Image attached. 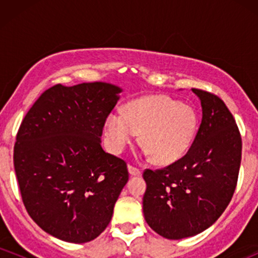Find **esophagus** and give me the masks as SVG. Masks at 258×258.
I'll return each instance as SVG.
<instances>
[{
    "instance_id": "obj_1",
    "label": "esophagus",
    "mask_w": 258,
    "mask_h": 258,
    "mask_svg": "<svg viewBox=\"0 0 258 258\" xmlns=\"http://www.w3.org/2000/svg\"><path fill=\"white\" fill-rule=\"evenodd\" d=\"M128 172L131 176H141L142 171L139 168L132 166V165H128Z\"/></svg>"
}]
</instances>
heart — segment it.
<instances>
[{
	"label": "heart",
	"instance_id": "heart-1",
	"mask_svg": "<svg viewBox=\"0 0 258 258\" xmlns=\"http://www.w3.org/2000/svg\"><path fill=\"white\" fill-rule=\"evenodd\" d=\"M198 128L197 112L167 96L142 97L126 105L123 114L106 117L105 137L109 149L119 154L141 133V144L159 165L177 161L193 143Z\"/></svg>",
	"mask_w": 258,
	"mask_h": 258
}]
</instances>
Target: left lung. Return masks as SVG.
<instances>
[{"label": "left lung", "instance_id": "left-lung-1", "mask_svg": "<svg viewBox=\"0 0 258 258\" xmlns=\"http://www.w3.org/2000/svg\"><path fill=\"white\" fill-rule=\"evenodd\" d=\"M203 119L191 147L168 166L144 170L143 214L154 232L171 240L197 235L227 209L238 183L241 136L220 97L193 88Z\"/></svg>", "mask_w": 258, "mask_h": 258}]
</instances>
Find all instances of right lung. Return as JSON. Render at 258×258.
<instances>
[{"instance_id": "add662e5", "label": "right lung", "mask_w": 258, "mask_h": 258, "mask_svg": "<svg viewBox=\"0 0 258 258\" xmlns=\"http://www.w3.org/2000/svg\"><path fill=\"white\" fill-rule=\"evenodd\" d=\"M120 92L106 82L58 84L38 97L18 130L13 161L23 203L35 223L60 240L82 244L104 232L128 180L126 161L100 146Z\"/></svg>"}]
</instances>
